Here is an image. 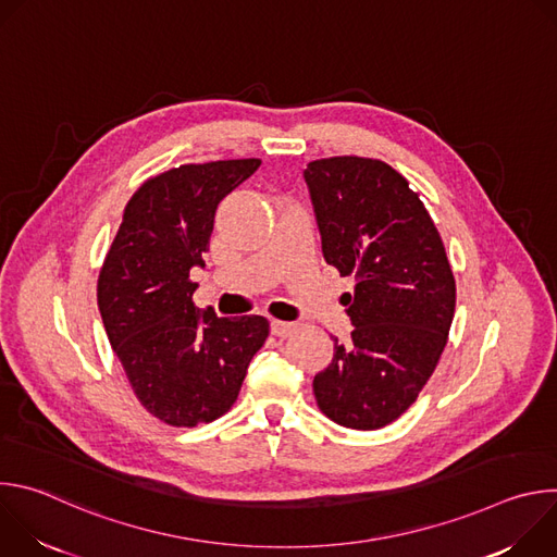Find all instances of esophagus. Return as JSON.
I'll list each match as a JSON object with an SVG mask.
<instances>
[{"label": "esophagus", "mask_w": 557, "mask_h": 557, "mask_svg": "<svg viewBox=\"0 0 557 557\" xmlns=\"http://www.w3.org/2000/svg\"><path fill=\"white\" fill-rule=\"evenodd\" d=\"M295 329H297V324H293V322H282V320H273L271 322V333L275 337H280V339L290 337L295 333Z\"/></svg>", "instance_id": "obj_1"}]
</instances>
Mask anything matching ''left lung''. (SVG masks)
Here are the masks:
<instances>
[{"mask_svg": "<svg viewBox=\"0 0 557 557\" xmlns=\"http://www.w3.org/2000/svg\"><path fill=\"white\" fill-rule=\"evenodd\" d=\"M324 260L355 275L352 333L335 337L331 366L314 374L320 410L352 430L399 419L432 376L447 344L456 282L441 235L410 183L376 158L308 163Z\"/></svg>", "mask_w": 557, "mask_h": 557, "instance_id": "1", "label": "left lung"}]
</instances>
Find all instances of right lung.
Returning a JSON list of instances; mask_svg holds the SVG:
<instances>
[{"instance_id":"add662e5","label":"right lung","mask_w":557,"mask_h":557,"mask_svg":"<svg viewBox=\"0 0 557 557\" xmlns=\"http://www.w3.org/2000/svg\"><path fill=\"white\" fill-rule=\"evenodd\" d=\"M260 163H191L147 178L103 260L97 299L108 339L136 399L168 425L196 428L226 414L269 337L262 314L200 312L189 280L205 267L220 200Z\"/></svg>"}]
</instances>
